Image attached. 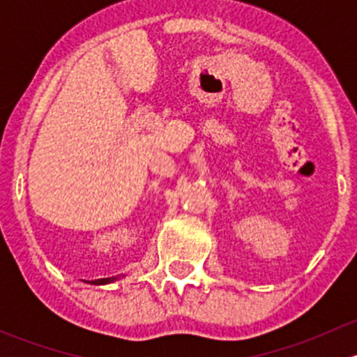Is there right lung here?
Listing matches in <instances>:
<instances>
[{"mask_svg":"<svg viewBox=\"0 0 357 357\" xmlns=\"http://www.w3.org/2000/svg\"><path fill=\"white\" fill-rule=\"evenodd\" d=\"M121 278V276H110V278H100V280H91V282H86L89 283V285H109V283H114L117 282V280Z\"/></svg>","mask_w":357,"mask_h":357,"instance_id":"obj_1","label":"right lung"}]
</instances>
